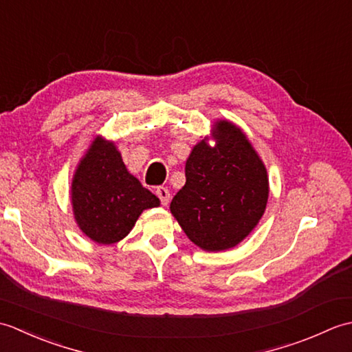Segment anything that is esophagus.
<instances>
[{"label": "esophagus", "instance_id": "1", "mask_svg": "<svg viewBox=\"0 0 352 352\" xmlns=\"http://www.w3.org/2000/svg\"><path fill=\"white\" fill-rule=\"evenodd\" d=\"M155 193H157V197L160 198L163 206H168V204H169L170 193H169L168 188H163V186H159V188H157V190H155Z\"/></svg>", "mask_w": 352, "mask_h": 352}]
</instances>
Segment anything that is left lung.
<instances>
[{
  "instance_id": "1",
  "label": "left lung",
  "mask_w": 352,
  "mask_h": 352,
  "mask_svg": "<svg viewBox=\"0 0 352 352\" xmlns=\"http://www.w3.org/2000/svg\"><path fill=\"white\" fill-rule=\"evenodd\" d=\"M216 145L203 140L186 162V184L170 212L190 241L206 251L233 248L265 213L267 175L245 134L221 121Z\"/></svg>"
}]
</instances>
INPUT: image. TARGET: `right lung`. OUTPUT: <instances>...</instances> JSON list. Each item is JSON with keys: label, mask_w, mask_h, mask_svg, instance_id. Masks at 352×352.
I'll return each mask as SVG.
<instances>
[{"label": "right lung", "mask_w": 352, "mask_h": 352, "mask_svg": "<svg viewBox=\"0 0 352 352\" xmlns=\"http://www.w3.org/2000/svg\"><path fill=\"white\" fill-rule=\"evenodd\" d=\"M160 204L126 170L113 144L96 139L72 182V206L83 233L98 243H115L130 233L145 208Z\"/></svg>", "instance_id": "1"}]
</instances>
